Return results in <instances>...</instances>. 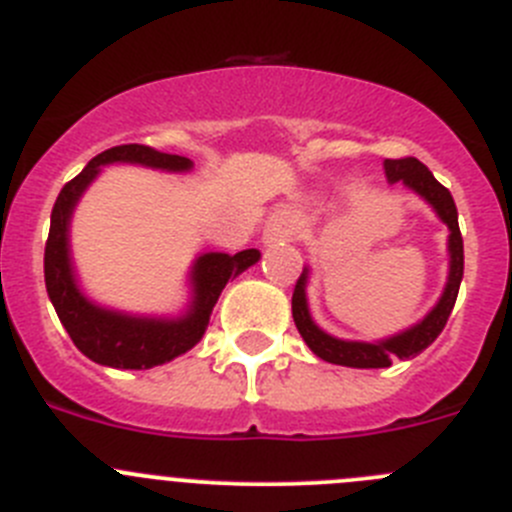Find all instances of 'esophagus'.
<instances>
[{"instance_id": "1", "label": "esophagus", "mask_w": 512, "mask_h": 512, "mask_svg": "<svg viewBox=\"0 0 512 512\" xmlns=\"http://www.w3.org/2000/svg\"><path fill=\"white\" fill-rule=\"evenodd\" d=\"M300 229V217L295 209H278L265 224V240L267 242H290L295 232Z\"/></svg>"}]
</instances>
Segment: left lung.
<instances>
[{
    "instance_id": "obj_1",
    "label": "left lung",
    "mask_w": 512,
    "mask_h": 512,
    "mask_svg": "<svg viewBox=\"0 0 512 512\" xmlns=\"http://www.w3.org/2000/svg\"><path fill=\"white\" fill-rule=\"evenodd\" d=\"M386 179L391 184L401 181L404 186H409L412 191H417L419 197L427 204H432V209L437 212V217L447 224L450 229V275H447V285H444V293L439 298V303L424 315L417 326L407 328V331L396 333V336L384 338V341L366 343V341H341V338L331 336V333L321 331L315 326L313 318H310L308 310V298H305V283H308V267L303 270V275L298 278L293 290V321L298 326L300 336L308 343L310 351L318 358L328 361V364L338 366H351V369H386L391 366L394 358H407L419 356L427 346H432L434 338L442 333V328L447 326V318H450L452 308H455L457 293H460L462 272H465V250H462V234L460 224H457V207L455 199H452L450 189H444L437 179H434L432 171L417 159H386L384 161Z\"/></svg>"
}]
</instances>
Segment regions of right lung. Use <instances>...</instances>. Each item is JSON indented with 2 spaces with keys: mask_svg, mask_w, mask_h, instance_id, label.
Masks as SVG:
<instances>
[{
  "mask_svg": "<svg viewBox=\"0 0 512 512\" xmlns=\"http://www.w3.org/2000/svg\"><path fill=\"white\" fill-rule=\"evenodd\" d=\"M105 164H141L164 171H189L186 156L161 154L151 146L126 143L113 146L88 161L73 181L62 186L52 207L50 234L45 245V285L55 313L75 346L100 366L111 369H154L181 356L202 341L219 293L232 278L260 260V250H242L237 255L207 252L191 267V305L179 318H143L100 308L80 293L70 262L68 229L73 209L90 181Z\"/></svg>",
  "mask_w": 512,
  "mask_h": 512,
  "instance_id": "obj_1",
  "label": "right lung"
}]
</instances>
